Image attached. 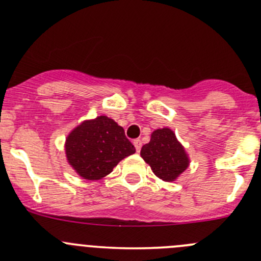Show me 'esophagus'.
I'll use <instances>...</instances> for the list:
<instances>
[{"label":"esophagus","instance_id":"esophagus-1","mask_svg":"<svg viewBox=\"0 0 261 261\" xmlns=\"http://www.w3.org/2000/svg\"><path fill=\"white\" fill-rule=\"evenodd\" d=\"M134 146H135V148H136L137 152H140V150H141V146H142L141 140H140V139L134 140Z\"/></svg>","mask_w":261,"mask_h":261}]
</instances>
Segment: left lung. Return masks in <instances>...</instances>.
Segmentation results:
<instances>
[{"instance_id": "1", "label": "left lung", "mask_w": 261, "mask_h": 261, "mask_svg": "<svg viewBox=\"0 0 261 261\" xmlns=\"http://www.w3.org/2000/svg\"><path fill=\"white\" fill-rule=\"evenodd\" d=\"M140 154L152 172L165 182L177 181L190 166L188 153L170 127L154 130Z\"/></svg>"}]
</instances>
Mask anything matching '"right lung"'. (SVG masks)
Wrapping results in <instances>:
<instances>
[{"label": "right lung", "instance_id": "obj_1", "mask_svg": "<svg viewBox=\"0 0 261 261\" xmlns=\"http://www.w3.org/2000/svg\"><path fill=\"white\" fill-rule=\"evenodd\" d=\"M64 148L70 167L88 181L104 178L121 160L136 151L126 139L124 128L105 115L75 126L68 134Z\"/></svg>", "mask_w": 261, "mask_h": 261}]
</instances>
